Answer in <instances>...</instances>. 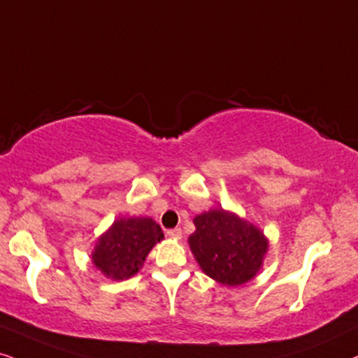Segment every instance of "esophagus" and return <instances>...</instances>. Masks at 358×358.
<instances>
[{
    "mask_svg": "<svg viewBox=\"0 0 358 358\" xmlns=\"http://www.w3.org/2000/svg\"><path fill=\"white\" fill-rule=\"evenodd\" d=\"M166 236L171 238V239H182V229H180V228L169 229V231H166Z\"/></svg>",
    "mask_w": 358,
    "mask_h": 358,
    "instance_id": "esophagus-1",
    "label": "esophagus"
}]
</instances>
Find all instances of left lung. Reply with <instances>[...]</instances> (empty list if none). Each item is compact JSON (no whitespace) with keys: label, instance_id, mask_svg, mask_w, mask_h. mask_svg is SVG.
Masks as SVG:
<instances>
[{"label":"left lung","instance_id":"obj_1","mask_svg":"<svg viewBox=\"0 0 358 358\" xmlns=\"http://www.w3.org/2000/svg\"><path fill=\"white\" fill-rule=\"evenodd\" d=\"M188 244L203 273L223 286L236 287L256 278L269 250V239L236 213L213 208L193 218Z\"/></svg>","mask_w":358,"mask_h":358}]
</instances>
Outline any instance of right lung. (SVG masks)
<instances>
[{"label":"right lung","instance_id":"add662e5","mask_svg":"<svg viewBox=\"0 0 358 358\" xmlns=\"http://www.w3.org/2000/svg\"><path fill=\"white\" fill-rule=\"evenodd\" d=\"M164 238L160 226L148 216L117 218L96 239L90 259L106 278L129 279L142 269L148 252Z\"/></svg>","mask_w":358,"mask_h":358}]
</instances>
